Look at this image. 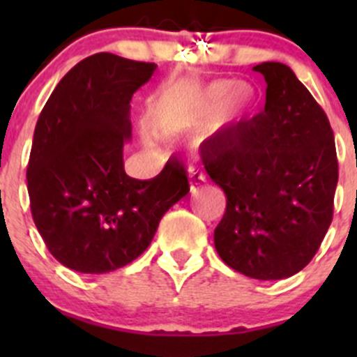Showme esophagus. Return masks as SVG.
Wrapping results in <instances>:
<instances>
[{"label": "esophagus", "mask_w": 357, "mask_h": 357, "mask_svg": "<svg viewBox=\"0 0 357 357\" xmlns=\"http://www.w3.org/2000/svg\"><path fill=\"white\" fill-rule=\"evenodd\" d=\"M188 178H190V193L195 195V193L200 190V186L205 183V176L202 174V172L195 171V169H190Z\"/></svg>", "instance_id": "1"}]
</instances>
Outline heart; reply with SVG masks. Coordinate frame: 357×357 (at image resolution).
I'll use <instances>...</instances> for the list:
<instances>
[{
	"instance_id": "b5f03b06",
	"label": "heart",
	"mask_w": 357,
	"mask_h": 357,
	"mask_svg": "<svg viewBox=\"0 0 357 357\" xmlns=\"http://www.w3.org/2000/svg\"><path fill=\"white\" fill-rule=\"evenodd\" d=\"M238 88V82L221 81L204 89H167L158 96L153 109L158 131L165 136H174L193 128L202 119L207 117L192 139L195 145L208 142L238 114L236 98L224 102ZM235 96H240V93H236Z\"/></svg>"
}]
</instances>
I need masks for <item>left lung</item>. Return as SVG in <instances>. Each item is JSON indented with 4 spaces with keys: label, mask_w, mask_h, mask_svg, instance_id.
<instances>
[{
    "label": "left lung",
    "mask_w": 357,
    "mask_h": 357,
    "mask_svg": "<svg viewBox=\"0 0 357 357\" xmlns=\"http://www.w3.org/2000/svg\"><path fill=\"white\" fill-rule=\"evenodd\" d=\"M264 75L266 105L205 150L202 164L226 193L214 229L219 257L248 278L283 280L311 262L333 218L338 162L321 107L285 63Z\"/></svg>",
    "instance_id": "1"
}]
</instances>
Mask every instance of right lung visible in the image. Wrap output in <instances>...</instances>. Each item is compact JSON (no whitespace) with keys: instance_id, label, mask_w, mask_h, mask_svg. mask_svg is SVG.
<instances>
[{"instance_id":"obj_1","label":"right lung","mask_w":357,"mask_h":357,"mask_svg":"<svg viewBox=\"0 0 357 357\" xmlns=\"http://www.w3.org/2000/svg\"><path fill=\"white\" fill-rule=\"evenodd\" d=\"M155 68L96 53L63 75L39 115L27 165L31 212L48 250L68 269L102 275L132 262L162 215L190 192L178 160L145 181L124 171L129 102Z\"/></svg>"}]
</instances>
